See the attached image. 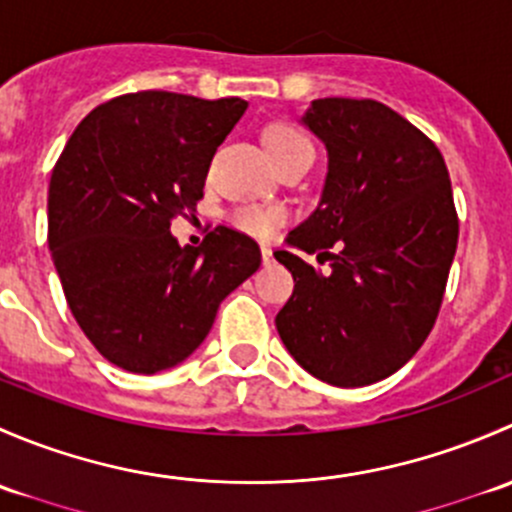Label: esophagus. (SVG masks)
I'll use <instances>...</instances> for the list:
<instances>
[{"mask_svg": "<svg viewBox=\"0 0 512 512\" xmlns=\"http://www.w3.org/2000/svg\"><path fill=\"white\" fill-rule=\"evenodd\" d=\"M260 252H262V262H265V265H270V262H272V247L262 245Z\"/></svg>", "mask_w": 512, "mask_h": 512, "instance_id": "esophagus-1", "label": "esophagus"}]
</instances>
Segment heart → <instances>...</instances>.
Masks as SVG:
<instances>
[{
    "instance_id": "b5f03b06",
    "label": "heart",
    "mask_w": 512,
    "mask_h": 512,
    "mask_svg": "<svg viewBox=\"0 0 512 512\" xmlns=\"http://www.w3.org/2000/svg\"><path fill=\"white\" fill-rule=\"evenodd\" d=\"M267 148H270L272 158L277 165L285 163L287 158L299 156V153H314L312 143L304 136L302 131H297L294 126H272L265 133ZM285 210L282 208H265V205H245V208H237L232 213V225L237 230L247 232L252 237H270L275 235V230L285 223Z\"/></svg>"
}]
</instances>
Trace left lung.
<instances>
[{
    "label": "left lung",
    "instance_id": "1",
    "mask_svg": "<svg viewBox=\"0 0 512 512\" xmlns=\"http://www.w3.org/2000/svg\"><path fill=\"white\" fill-rule=\"evenodd\" d=\"M302 123L327 148V178L287 235L292 250L275 252L294 277L277 332L317 379L369 386L399 371L438 317L458 245L451 178L433 141L371 98H317ZM294 249L327 254L333 270Z\"/></svg>",
    "mask_w": 512,
    "mask_h": 512
}]
</instances>
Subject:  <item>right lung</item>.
Segmentation results:
<instances>
[{
  "mask_svg": "<svg viewBox=\"0 0 512 512\" xmlns=\"http://www.w3.org/2000/svg\"><path fill=\"white\" fill-rule=\"evenodd\" d=\"M242 98L138 91L76 126L49 183V250L71 314L103 359L156 374L208 337L260 247L215 227L200 247L170 235L203 198L210 160L245 113Z\"/></svg>",
  "mask_w": 512,
  "mask_h": 512,
  "instance_id": "right-lung-1",
  "label": "right lung"
}]
</instances>
